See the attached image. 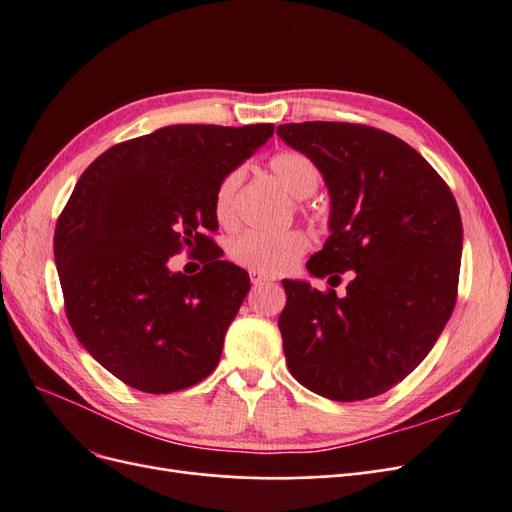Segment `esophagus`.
I'll list each match as a JSON object with an SVG mask.
<instances>
[{"label":"esophagus","mask_w":512,"mask_h":512,"mask_svg":"<svg viewBox=\"0 0 512 512\" xmlns=\"http://www.w3.org/2000/svg\"><path fill=\"white\" fill-rule=\"evenodd\" d=\"M250 280H252L254 286H262V284L269 282V277L262 275V273H256V271H250Z\"/></svg>","instance_id":"obj_1"}]
</instances>
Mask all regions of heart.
Instances as JSON below:
<instances>
[{
	"instance_id": "obj_1",
	"label": "heart",
	"mask_w": 512,
	"mask_h": 512,
	"mask_svg": "<svg viewBox=\"0 0 512 512\" xmlns=\"http://www.w3.org/2000/svg\"><path fill=\"white\" fill-rule=\"evenodd\" d=\"M271 173L284 185V190L294 198L312 196L320 185L318 164L301 151H280L269 160ZM241 170H230L222 177L213 194L215 220L224 228L237 226L235 198L241 185ZM301 211L314 220V213L305 207ZM309 241L301 230H280V232H258L245 230L230 241L228 254L239 267L250 269L262 275H282L290 271L301 256L307 252Z\"/></svg>"
}]
</instances>
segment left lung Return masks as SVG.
Wrapping results in <instances>:
<instances>
[{"mask_svg": "<svg viewBox=\"0 0 512 512\" xmlns=\"http://www.w3.org/2000/svg\"><path fill=\"white\" fill-rule=\"evenodd\" d=\"M331 194V237L307 262L329 288L284 280L290 374L333 401L382 395L421 363L457 301L463 226L453 192L401 138L361 123L277 126ZM346 272L344 293L334 288Z\"/></svg>", "mask_w": 512, "mask_h": 512, "instance_id": "obj_1", "label": "left lung"}]
</instances>
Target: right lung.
<instances>
[{"label":"right lung","mask_w":512,"mask_h":512,"mask_svg":"<svg viewBox=\"0 0 512 512\" xmlns=\"http://www.w3.org/2000/svg\"><path fill=\"white\" fill-rule=\"evenodd\" d=\"M273 123L160 128L87 166L55 226V265L74 335L115 378L175 393L218 367L250 275L209 237L222 177L265 145ZM183 246L204 254L196 276L173 274Z\"/></svg>","instance_id":"obj_1"}]
</instances>
